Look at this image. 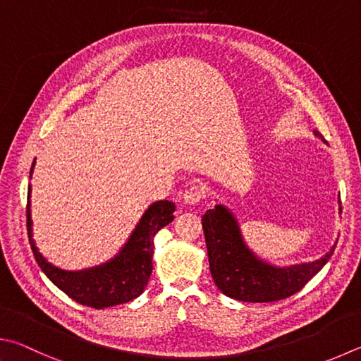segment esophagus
<instances>
[{"label": "esophagus", "instance_id": "obj_1", "mask_svg": "<svg viewBox=\"0 0 361 361\" xmlns=\"http://www.w3.org/2000/svg\"><path fill=\"white\" fill-rule=\"evenodd\" d=\"M203 197H205V188L200 185L189 186L186 191L183 192V200H185L188 205H195V203H199Z\"/></svg>", "mask_w": 361, "mask_h": 361}]
</instances>
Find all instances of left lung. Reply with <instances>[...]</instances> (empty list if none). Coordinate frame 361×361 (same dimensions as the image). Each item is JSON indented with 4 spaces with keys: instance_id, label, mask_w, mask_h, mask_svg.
Wrapping results in <instances>:
<instances>
[{
    "instance_id": "left-lung-1",
    "label": "left lung",
    "mask_w": 361,
    "mask_h": 361,
    "mask_svg": "<svg viewBox=\"0 0 361 361\" xmlns=\"http://www.w3.org/2000/svg\"><path fill=\"white\" fill-rule=\"evenodd\" d=\"M314 135L325 142L319 130ZM202 227L214 284L227 297L249 303H270L297 293L322 270L336 246L311 264L279 268L260 260L246 246L237 219L226 207L208 209L202 216Z\"/></svg>"
}]
</instances>
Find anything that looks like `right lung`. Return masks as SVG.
I'll list each match as a JSON object with an SVG mask.
<instances>
[{
  "label": "right lung",
  "mask_w": 361,
  "mask_h": 361,
  "mask_svg": "<svg viewBox=\"0 0 361 361\" xmlns=\"http://www.w3.org/2000/svg\"><path fill=\"white\" fill-rule=\"evenodd\" d=\"M30 192L31 188H28V202H26V227H28L31 251L45 276L58 289L77 303L94 307V310L128 303L145 290L153 270L154 235L173 221V202L159 200L149 205L128 243L115 255V259L90 270L66 271L49 264L37 251L31 231Z\"/></svg>",
  "instance_id": "right-lung-1"
}]
</instances>
